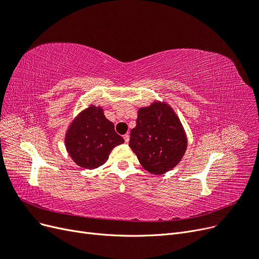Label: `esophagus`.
Here are the masks:
<instances>
[{"label": "esophagus", "mask_w": 259, "mask_h": 259, "mask_svg": "<svg viewBox=\"0 0 259 259\" xmlns=\"http://www.w3.org/2000/svg\"><path fill=\"white\" fill-rule=\"evenodd\" d=\"M123 138H124V142L126 143V144H128V142H130V135H128V134H125V135L123 136Z\"/></svg>", "instance_id": "1"}]
</instances>
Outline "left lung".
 <instances>
[{
  "instance_id": "1",
  "label": "left lung",
  "mask_w": 259,
  "mask_h": 259,
  "mask_svg": "<svg viewBox=\"0 0 259 259\" xmlns=\"http://www.w3.org/2000/svg\"><path fill=\"white\" fill-rule=\"evenodd\" d=\"M187 136L177 114L166 103L140 108L130 147L149 173L162 175L174 168L187 149Z\"/></svg>"
}]
</instances>
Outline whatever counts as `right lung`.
Segmentation results:
<instances>
[{"instance_id": "1", "label": "right lung", "mask_w": 259, "mask_h": 259, "mask_svg": "<svg viewBox=\"0 0 259 259\" xmlns=\"http://www.w3.org/2000/svg\"><path fill=\"white\" fill-rule=\"evenodd\" d=\"M124 143L101 107L91 105L70 124L65 144L71 159L84 168H97L108 160L111 150Z\"/></svg>"}]
</instances>
